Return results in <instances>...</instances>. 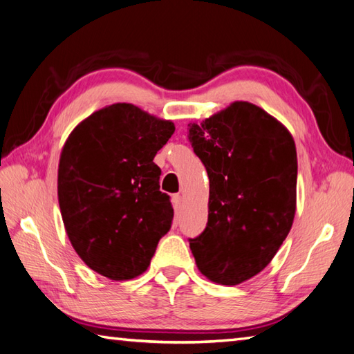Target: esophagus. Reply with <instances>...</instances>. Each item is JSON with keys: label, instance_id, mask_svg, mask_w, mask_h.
<instances>
[{"label": "esophagus", "instance_id": "obj_1", "mask_svg": "<svg viewBox=\"0 0 354 354\" xmlns=\"http://www.w3.org/2000/svg\"><path fill=\"white\" fill-rule=\"evenodd\" d=\"M171 201H174V205H175V207H176V208H179V207H180V203H183V196H180V194H175V196H174V199H171Z\"/></svg>", "mask_w": 354, "mask_h": 354}]
</instances>
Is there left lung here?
I'll return each mask as SVG.
<instances>
[{
  "label": "left lung",
  "instance_id": "8db88e82",
  "mask_svg": "<svg viewBox=\"0 0 354 354\" xmlns=\"http://www.w3.org/2000/svg\"><path fill=\"white\" fill-rule=\"evenodd\" d=\"M188 140L209 178L207 227L188 240L196 266L212 282L238 285L264 270L290 234L294 140L281 122L243 101L188 123Z\"/></svg>",
  "mask_w": 354,
  "mask_h": 354
}]
</instances>
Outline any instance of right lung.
<instances>
[{"label": "right lung", "instance_id": "add662e5", "mask_svg": "<svg viewBox=\"0 0 354 354\" xmlns=\"http://www.w3.org/2000/svg\"><path fill=\"white\" fill-rule=\"evenodd\" d=\"M175 133L133 104L90 114L66 140L59 164V203L78 257L111 281L147 270L174 220L160 192L153 157Z\"/></svg>", "mask_w": 354, "mask_h": 354}]
</instances>
